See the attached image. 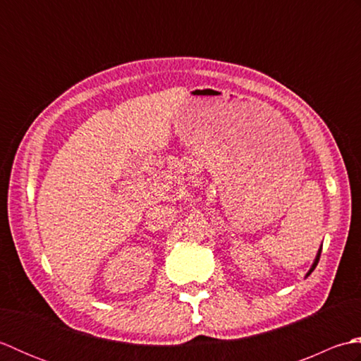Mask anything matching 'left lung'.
<instances>
[{"instance_id": "left-lung-1", "label": "left lung", "mask_w": 361, "mask_h": 361, "mask_svg": "<svg viewBox=\"0 0 361 361\" xmlns=\"http://www.w3.org/2000/svg\"><path fill=\"white\" fill-rule=\"evenodd\" d=\"M321 248H323V245H321V247H319V250H318V252H317V256H315V260H313V264H312V267H310V270L307 271V274H305V278H309L310 273H312L313 270H315V267L318 265V260H319V256H321Z\"/></svg>"}]
</instances>
